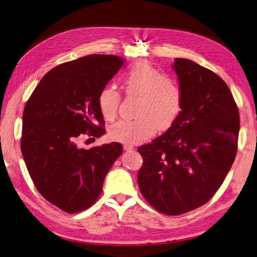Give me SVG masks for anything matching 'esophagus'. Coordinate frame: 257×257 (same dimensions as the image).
<instances>
[{
    "label": "esophagus",
    "mask_w": 257,
    "mask_h": 257,
    "mask_svg": "<svg viewBox=\"0 0 257 257\" xmlns=\"http://www.w3.org/2000/svg\"><path fill=\"white\" fill-rule=\"evenodd\" d=\"M123 150L125 152H132V151H134V146L133 145H128V144H124L123 145Z\"/></svg>",
    "instance_id": "34e87169"
}]
</instances>
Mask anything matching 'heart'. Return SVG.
<instances>
[{
	"instance_id": "obj_1",
	"label": "heart",
	"mask_w": 257,
	"mask_h": 257,
	"mask_svg": "<svg viewBox=\"0 0 257 257\" xmlns=\"http://www.w3.org/2000/svg\"><path fill=\"white\" fill-rule=\"evenodd\" d=\"M126 95L139 97L138 118L122 119L109 127V137L124 144H138L152 137L155 132L172 126L182 111L183 92L173 77L148 62L134 65L121 78ZM121 101V95L114 87H105L98 96L102 116L113 120Z\"/></svg>"
}]
</instances>
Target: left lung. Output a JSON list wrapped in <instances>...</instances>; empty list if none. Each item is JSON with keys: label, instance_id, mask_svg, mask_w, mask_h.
Returning a JSON list of instances; mask_svg holds the SVG:
<instances>
[{"label": "left lung", "instance_id": "8db88e82", "mask_svg": "<svg viewBox=\"0 0 257 257\" xmlns=\"http://www.w3.org/2000/svg\"><path fill=\"white\" fill-rule=\"evenodd\" d=\"M183 92L175 123L140 146L138 185L144 199L167 215L186 213L208 202L237 152L239 114L226 82L192 60L175 58Z\"/></svg>", "mask_w": 257, "mask_h": 257}]
</instances>
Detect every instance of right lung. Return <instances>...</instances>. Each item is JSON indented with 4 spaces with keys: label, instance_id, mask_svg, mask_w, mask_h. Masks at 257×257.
I'll use <instances>...</instances> for the list:
<instances>
[{
    "label": "right lung",
    "instance_id": "1",
    "mask_svg": "<svg viewBox=\"0 0 257 257\" xmlns=\"http://www.w3.org/2000/svg\"><path fill=\"white\" fill-rule=\"evenodd\" d=\"M124 63L92 54L59 65L42 78L24 108L21 150L28 173L43 197L65 212L96 202L122 154L118 142L84 150L80 141L105 133L98 96Z\"/></svg>",
    "mask_w": 257,
    "mask_h": 257
}]
</instances>
